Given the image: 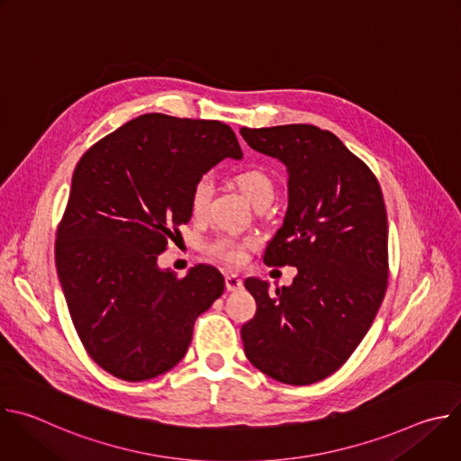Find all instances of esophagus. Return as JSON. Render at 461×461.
Returning a JSON list of instances; mask_svg holds the SVG:
<instances>
[{
  "instance_id": "1",
  "label": "esophagus",
  "mask_w": 461,
  "mask_h": 461,
  "mask_svg": "<svg viewBox=\"0 0 461 461\" xmlns=\"http://www.w3.org/2000/svg\"><path fill=\"white\" fill-rule=\"evenodd\" d=\"M226 290L228 292H239V290H242V279H239L237 276H233V274H230V276H226Z\"/></svg>"
}]
</instances>
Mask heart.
<instances>
[{
    "instance_id": "heart-1",
    "label": "heart",
    "mask_w": 461,
    "mask_h": 461,
    "mask_svg": "<svg viewBox=\"0 0 461 461\" xmlns=\"http://www.w3.org/2000/svg\"><path fill=\"white\" fill-rule=\"evenodd\" d=\"M235 182L248 196L255 208L270 206L276 196V182L262 167H246L235 175ZM213 193V180L210 175H203L194 180L189 193V210L194 219H201L210 204ZM251 246V240L235 239L221 233L204 244V253L212 258L222 260L226 265H240L244 260V249Z\"/></svg>"
}]
</instances>
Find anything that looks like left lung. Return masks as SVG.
I'll use <instances>...</instances> for the list:
<instances>
[{
	"instance_id": "left-lung-1",
	"label": "left lung",
	"mask_w": 461,
	"mask_h": 461,
	"mask_svg": "<svg viewBox=\"0 0 461 461\" xmlns=\"http://www.w3.org/2000/svg\"><path fill=\"white\" fill-rule=\"evenodd\" d=\"M258 153L288 169V212L270 240L268 267H295L290 286L246 279L257 303L240 328L249 363L286 384H312L341 368L383 303L388 222L370 167L330 131L308 123L240 129Z\"/></svg>"
}]
</instances>
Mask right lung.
Listing matches in <instances>:
<instances>
[{
	"instance_id": "obj_1",
	"label": "right lung",
	"mask_w": 461,
	"mask_h": 461,
	"mask_svg": "<svg viewBox=\"0 0 461 461\" xmlns=\"http://www.w3.org/2000/svg\"><path fill=\"white\" fill-rule=\"evenodd\" d=\"M226 157H242L230 125L149 113L77 164L56 270L84 348L118 379L171 370L187 352L194 319L224 292L213 267L176 277L157 258L191 219L194 180Z\"/></svg>"
}]
</instances>
